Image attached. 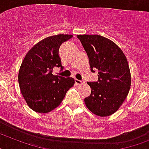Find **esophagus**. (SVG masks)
<instances>
[{
  "instance_id": "obj_1",
  "label": "esophagus",
  "mask_w": 149,
  "mask_h": 149,
  "mask_svg": "<svg viewBox=\"0 0 149 149\" xmlns=\"http://www.w3.org/2000/svg\"><path fill=\"white\" fill-rule=\"evenodd\" d=\"M75 83L77 84V85H81V84H82L84 83V81H80V80L75 79Z\"/></svg>"
}]
</instances>
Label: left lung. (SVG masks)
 <instances>
[{"mask_svg":"<svg viewBox=\"0 0 149 149\" xmlns=\"http://www.w3.org/2000/svg\"><path fill=\"white\" fill-rule=\"evenodd\" d=\"M87 52L92 72L98 71V81L88 82L91 88L85 97L88 110L99 116H108L120 107L131 86L126 57L113 42L100 35H77Z\"/></svg>","mask_w":149,"mask_h":149,"instance_id":"1","label":"left lung"}]
</instances>
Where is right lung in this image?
<instances>
[{"label":"right lung","instance_id":"1","mask_svg":"<svg viewBox=\"0 0 149 149\" xmlns=\"http://www.w3.org/2000/svg\"><path fill=\"white\" fill-rule=\"evenodd\" d=\"M72 35L52 36L36 44L26 55L19 68L18 81L22 95L34 111L45 113L61 104L67 91L74 84L72 77L52 74L54 67L60 68V45Z\"/></svg>","mask_w":149,"mask_h":149}]
</instances>
